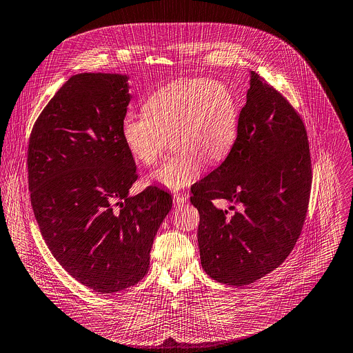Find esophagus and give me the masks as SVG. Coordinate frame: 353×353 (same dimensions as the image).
<instances>
[{"label": "esophagus", "instance_id": "34e87169", "mask_svg": "<svg viewBox=\"0 0 353 353\" xmlns=\"http://www.w3.org/2000/svg\"><path fill=\"white\" fill-rule=\"evenodd\" d=\"M185 201H187V196H184V195H181V194H177V192L173 194V203H174L176 206L183 205Z\"/></svg>", "mask_w": 353, "mask_h": 353}]
</instances>
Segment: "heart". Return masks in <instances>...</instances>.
I'll use <instances>...</instances> for the list:
<instances>
[{"instance_id": "heart-1", "label": "heart", "mask_w": 353, "mask_h": 353, "mask_svg": "<svg viewBox=\"0 0 353 353\" xmlns=\"http://www.w3.org/2000/svg\"><path fill=\"white\" fill-rule=\"evenodd\" d=\"M143 114L122 118L123 143L139 163L151 166L172 139L176 154L148 176V181L172 191L195 183L206 162L224 161L238 137L236 97L219 81L184 78L170 82L145 99Z\"/></svg>"}]
</instances>
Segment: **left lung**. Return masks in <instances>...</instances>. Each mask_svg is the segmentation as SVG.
<instances>
[{"label":"left lung","instance_id":"1","mask_svg":"<svg viewBox=\"0 0 353 353\" xmlns=\"http://www.w3.org/2000/svg\"><path fill=\"white\" fill-rule=\"evenodd\" d=\"M250 77L231 152L191 188L202 268L231 286L250 285L288 259L303 231L312 185L300 114L263 77L254 71ZM216 199L228 200L233 213L216 208Z\"/></svg>","mask_w":353,"mask_h":353}]
</instances>
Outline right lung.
<instances>
[{
	"instance_id": "add662e5",
	"label": "right lung",
	"mask_w": 353,
	"mask_h": 353,
	"mask_svg": "<svg viewBox=\"0 0 353 353\" xmlns=\"http://www.w3.org/2000/svg\"><path fill=\"white\" fill-rule=\"evenodd\" d=\"M128 77L72 75L37 118L27 150L28 191L59 264L100 294L139 283L172 195L150 185L129 196L136 163L121 133Z\"/></svg>"
}]
</instances>
